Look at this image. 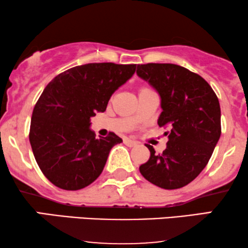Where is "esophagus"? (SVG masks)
Wrapping results in <instances>:
<instances>
[{
  "label": "esophagus",
  "instance_id": "34e87169",
  "mask_svg": "<svg viewBox=\"0 0 248 248\" xmlns=\"http://www.w3.org/2000/svg\"><path fill=\"white\" fill-rule=\"evenodd\" d=\"M124 143L127 145V147H135L138 144L137 141L130 140V139H124Z\"/></svg>",
  "mask_w": 248,
  "mask_h": 248
}]
</instances>
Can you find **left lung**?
I'll use <instances>...</instances> for the list:
<instances>
[{
	"instance_id": "1",
	"label": "left lung",
	"mask_w": 248,
	"mask_h": 248,
	"mask_svg": "<svg viewBox=\"0 0 248 248\" xmlns=\"http://www.w3.org/2000/svg\"><path fill=\"white\" fill-rule=\"evenodd\" d=\"M138 76L161 98L160 127H167V148L140 166L142 176L165 189H176L198 177L208 164L221 134L219 100L199 74L170 63L139 64Z\"/></svg>"
}]
</instances>
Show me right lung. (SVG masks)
Instances as JSON below:
<instances>
[{"instance_id":"obj_1","label":"right lung","mask_w":248,"mask_h":248,"mask_svg":"<svg viewBox=\"0 0 248 248\" xmlns=\"http://www.w3.org/2000/svg\"><path fill=\"white\" fill-rule=\"evenodd\" d=\"M137 64L89 63L71 67L47 84L33 108L29 141L40 170L57 187L78 191L96 181L113 132L96 138L90 117L106 110L111 94L133 76Z\"/></svg>"}]
</instances>
